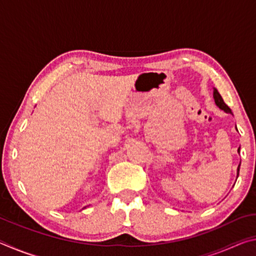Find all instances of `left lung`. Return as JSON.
I'll list each match as a JSON object with an SVG mask.
<instances>
[{
  "label": "left lung",
  "instance_id": "left-lung-1",
  "mask_svg": "<svg viewBox=\"0 0 256 256\" xmlns=\"http://www.w3.org/2000/svg\"><path fill=\"white\" fill-rule=\"evenodd\" d=\"M214 99L216 105L218 106L220 110H222L224 112H230V114H232V110L226 105V104H224L222 97L220 96V94L218 92V90H216V88H214ZM240 148H238V152H240ZM240 164H238V168H237V176H238V174H240Z\"/></svg>",
  "mask_w": 256,
  "mask_h": 256
}]
</instances>
